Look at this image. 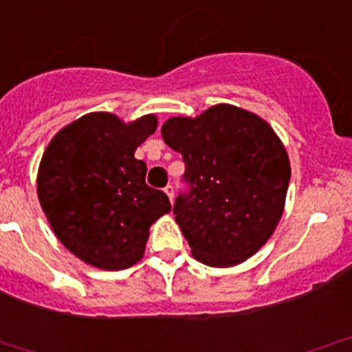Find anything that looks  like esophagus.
<instances>
[{
  "label": "esophagus",
  "mask_w": 352,
  "mask_h": 352,
  "mask_svg": "<svg viewBox=\"0 0 352 352\" xmlns=\"http://www.w3.org/2000/svg\"><path fill=\"white\" fill-rule=\"evenodd\" d=\"M165 192H166V196H168L170 201L173 202V197H175V189H173L172 184H168V186L165 187Z\"/></svg>",
  "instance_id": "34e87169"
}]
</instances>
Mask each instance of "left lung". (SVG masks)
I'll return each mask as SVG.
<instances>
[{"label": "left lung", "mask_w": 352, "mask_h": 352, "mask_svg": "<svg viewBox=\"0 0 352 352\" xmlns=\"http://www.w3.org/2000/svg\"><path fill=\"white\" fill-rule=\"evenodd\" d=\"M162 136L186 172L173 214L192 255L212 267L247 261L272 235L289 186L285 146L265 120L233 105L173 117Z\"/></svg>", "instance_id": "left-lung-1"}]
</instances>
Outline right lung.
<instances>
[{
  "label": "right lung",
  "instance_id": "right-lung-1",
  "mask_svg": "<svg viewBox=\"0 0 352 352\" xmlns=\"http://www.w3.org/2000/svg\"><path fill=\"white\" fill-rule=\"evenodd\" d=\"M155 129V116L124 124L112 113H88L59 131L42 156L38 201L56 236L87 264L134 265L150 226L172 208L146 184V163L134 158Z\"/></svg>",
  "mask_w": 352,
  "mask_h": 352
}]
</instances>
